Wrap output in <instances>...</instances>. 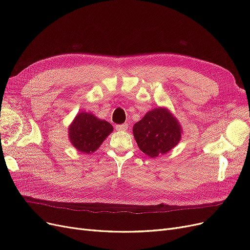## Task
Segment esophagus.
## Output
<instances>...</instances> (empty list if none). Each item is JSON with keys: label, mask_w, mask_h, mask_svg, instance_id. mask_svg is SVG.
<instances>
[{"label": "esophagus", "mask_w": 250, "mask_h": 250, "mask_svg": "<svg viewBox=\"0 0 250 250\" xmlns=\"http://www.w3.org/2000/svg\"><path fill=\"white\" fill-rule=\"evenodd\" d=\"M127 127H128V125H127V124L117 125L115 126V128H116L117 130H125V129H127Z\"/></svg>", "instance_id": "esophagus-1"}]
</instances>
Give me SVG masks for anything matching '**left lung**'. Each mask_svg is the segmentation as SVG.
<instances>
[{"mask_svg":"<svg viewBox=\"0 0 250 250\" xmlns=\"http://www.w3.org/2000/svg\"><path fill=\"white\" fill-rule=\"evenodd\" d=\"M133 134L140 150L155 158L177 146L182 127L171 111L159 106L148 111L134 125Z\"/></svg>","mask_w":250,"mask_h":250,"instance_id":"8db88e82","label":"left lung"}]
</instances>
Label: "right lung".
I'll list each match as a JSON object with an SVG mask.
<instances>
[{
	"label": "right lung",
	"mask_w": 250,
	"mask_h": 250,
	"mask_svg": "<svg viewBox=\"0 0 250 250\" xmlns=\"http://www.w3.org/2000/svg\"><path fill=\"white\" fill-rule=\"evenodd\" d=\"M68 130L72 146L79 152L91 154L113 132V126L91 112L82 111L75 116Z\"/></svg>",
	"instance_id": "right-lung-1"
}]
</instances>
